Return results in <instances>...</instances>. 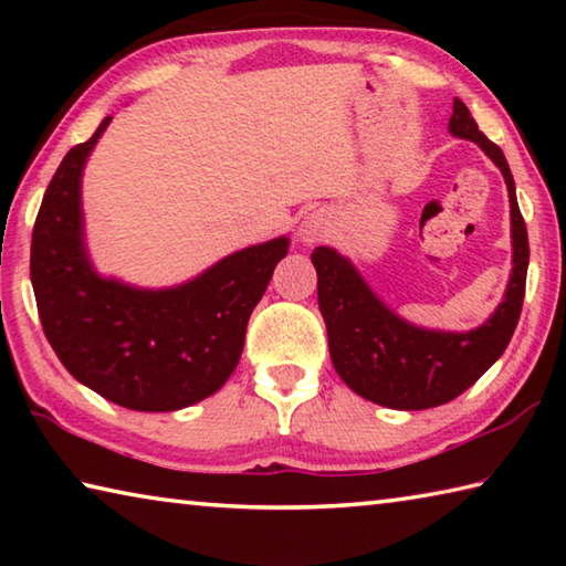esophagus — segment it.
I'll use <instances>...</instances> for the list:
<instances>
[{
    "mask_svg": "<svg viewBox=\"0 0 566 566\" xmlns=\"http://www.w3.org/2000/svg\"><path fill=\"white\" fill-rule=\"evenodd\" d=\"M329 234V219L324 214H310L300 227V239L304 244H314Z\"/></svg>",
    "mask_w": 566,
    "mask_h": 566,
    "instance_id": "1",
    "label": "esophagus"
}]
</instances>
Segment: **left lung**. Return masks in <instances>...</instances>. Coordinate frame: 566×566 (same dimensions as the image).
Returning <instances> with one entry per match:
<instances>
[{
	"label": "left lung",
	"instance_id": "8db88e82",
	"mask_svg": "<svg viewBox=\"0 0 566 566\" xmlns=\"http://www.w3.org/2000/svg\"><path fill=\"white\" fill-rule=\"evenodd\" d=\"M449 132L459 139L476 142L502 169L510 189L514 266L504 302L482 327L467 334L419 329L389 312L349 260L329 247L312 252L334 369L352 391L381 407L415 411L452 401L502 357L522 314L530 242L510 165L502 149L479 132L462 99H454Z\"/></svg>",
	"mask_w": 566,
	"mask_h": 566
}]
</instances>
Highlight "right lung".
<instances>
[{"label":"right lung","mask_w":566,"mask_h":566,"mask_svg":"<svg viewBox=\"0 0 566 566\" xmlns=\"http://www.w3.org/2000/svg\"><path fill=\"white\" fill-rule=\"evenodd\" d=\"M112 117L72 147L44 191L30 272L42 329L66 371L114 405L175 411L232 375L249 314L290 239L242 249L175 290H134L94 274L82 237V169Z\"/></svg>","instance_id":"right-lung-1"}]
</instances>
